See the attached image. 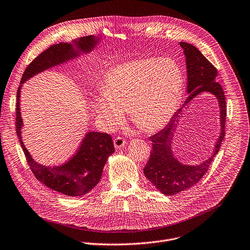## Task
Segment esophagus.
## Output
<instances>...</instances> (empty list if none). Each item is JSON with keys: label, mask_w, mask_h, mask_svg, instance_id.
Masks as SVG:
<instances>
[{"label": "esophagus", "mask_w": 250, "mask_h": 250, "mask_svg": "<svg viewBox=\"0 0 250 250\" xmlns=\"http://www.w3.org/2000/svg\"><path fill=\"white\" fill-rule=\"evenodd\" d=\"M125 143H126L125 139L121 137V136H118V137H116L114 139V145H115L116 148H122V147H124L125 145Z\"/></svg>", "instance_id": "1"}]
</instances>
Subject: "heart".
I'll return each mask as SVG.
<instances>
[{
    "mask_svg": "<svg viewBox=\"0 0 250 250\" xmlns=\"http://www.w3.org/2000/svg\"><path fill=\"white\" fill-rule=\"evenodd\" d=\"M184 88L181 66L172 59L146 58L119 64L107 74L94 110L108 129L128 111L132 123L145 132L167 125L180 104Z\"/></svg>",
    "mask_w": 250,
    "mask_h": 250,
    "instance_id": "1",
    "label": "heart"
}]
</instances>
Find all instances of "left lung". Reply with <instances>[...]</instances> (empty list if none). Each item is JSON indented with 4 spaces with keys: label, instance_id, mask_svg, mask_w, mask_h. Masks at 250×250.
Listing matches in <instances>:
<instances>
[{
    "label": "left lung",
    "instance_id": "8db88e82",
    "mask_svg": "<svg viewBox=\"0 0 250 250\" xmlns=\"http://www.w3.org/2000/svg\"><path fill=\"white\" fill-rule=\"evenodd\" d=\"M185 50L188 67V97L186 103L190 102L201 92H210L219 100L221 133L216 142L212 156L197 166H186L181 164L172 151V137L175 125L178 123L182 109L172 118L171 122L164 129L150 136L152 152L143 169L145 177L163 193L175 195L190 188L203 178L208 171L210 164L219 152L221 143L225 137L226 125V98L224 90L217 82V68L204 57V55L193 45L181 42ZM186 105V104H185Z\"/></svg>",
    "mask_w": 250,
    "mask_h": 250
}]
</instances>
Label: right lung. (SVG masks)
Listing matches in <instances>:
<instances>
[{"instance_id":"obj_1","label":"right lung","mask_w":250,"mask_h":250,"mask_svg":"<svg viewBox=\"0 0 250 250\" xmlns=\"http://www.w3.org/2000/svg\"><path fill=\"white\" fill-rule=\"evenodd\" d=\"M97 42L95 37L85 36L74 41L73 44L59 43L50 46L27 65L21 83L22 84L40 71L76 57L79 51H90ZM21 87H19L17 94L16 130L33 175L49 188L64 195L82 196L88 193L98 185L108 157L115 152L111 135L104 132H88L83 138L76 154L59 167H46L36 163L26 150L21 135L22 125L20 111Z\"/></svg>"}]
</instances>
